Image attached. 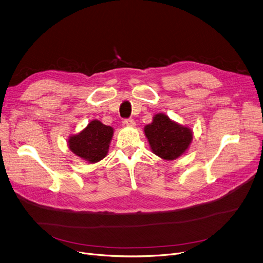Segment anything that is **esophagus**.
I'll list each match as a JSON object with an SVG mask.
<instances>
[{
	"mask_svg": "<svg viewBox=\"0 0 263 263\" xmlns=\"http://www.w3.org/2000/svg\"><path fill=\"white\" fill-rule=\"evenodd\" d=\"M124 123L128 127H134L135 126V122H134V119H132V118H126Z\"/></svg>",
	"mask_w": 263,
	"mask_h": 263,
	"instance_id": "esophagus-1",
	"label": "esophagus"
}]
</instances>
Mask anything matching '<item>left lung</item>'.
Returning <instances> with one entry per match:
<instances>
[{
  "instance_id": "8db88e82",
  "label": "left lung",
  "mask_w": 263,
  "mask_h": 263,
  "mask_svg": "<svg viewBox=\"0 0 263 263\" xmlns=\"http://www.w3.org/2000/svg\"><path fill=\"white\" fill-rule=\"evenodd\" d=\"M145 134L153 152L164 159L179 157L192 140L190 129L172 122L164 114H156L153 123L146 126Z\"/></svg>"
}]
</instances>
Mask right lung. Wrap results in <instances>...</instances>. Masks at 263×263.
<instances>
[{"mask_svg": "<svg viewBox=\"0 0 263 263\" xmlns=\"http://www.w3.org/2000/svg\"><path fill=\"white\" fill-rule=\"evenodd\" d=\"M112 135L111 127L92 121L79 135L70 137L69 148L83 159L97 162L107 155Z\"/></svg>", "mask_w": 263, "mask_h": 263, "instance_id": "obj_1", "label": "right lung"}]
</instances>
